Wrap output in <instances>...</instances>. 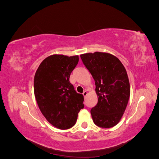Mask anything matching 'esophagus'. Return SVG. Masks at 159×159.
<instances>
[{
	"label": "esophagus",
	"mask_w": 159,
	"mask_h": 159,
	"mask_svg": "<svg viewBox=\"0 0 159 159\" xmlns=\"http://www.w3.org/2000/svg\"><path fill=\"white\" fill-rule=\"evenodd\" d=\"M87 95H88V92H87V91H84V92H83V95L84 96V97H85V96Z\"/></svg>",
	"instance_id": "34e87169"
}]
</instances>
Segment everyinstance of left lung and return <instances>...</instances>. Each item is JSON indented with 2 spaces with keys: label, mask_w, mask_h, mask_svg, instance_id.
<instances>
[{
  "label": "left lung",
  "mask_w": 159,
  "mask_h": 159,
  "mask_svg": "<svg viewBox=\"0 0 159 159\" xmlns=\"http://www.w3.org/2000/svg\"><path fill=\"white\" fill-rule=\"evenodd\" d=\"M80 57L94 79L98 97L90 111L93 121L102 128L114 127L121 119L130 96L126 70L117 57L108 53L96 52Z\"/></svg>",
  "instance_id": "8db88e82"
}]
</instances>
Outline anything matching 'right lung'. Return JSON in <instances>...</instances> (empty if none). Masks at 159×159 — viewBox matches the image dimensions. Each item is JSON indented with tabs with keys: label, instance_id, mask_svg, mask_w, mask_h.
I'll list each match as a JSON object with an SVG mask.
<instances>
[{
	"label": "right lung",
	"instance_id": "obj_1",
	"mask_svg": "<svg viewBox=\"0 0 159 159\" xmlns=\"http://www.w3.org/2000/svg\"><path fill=\"white\" fill-rule=\"evenodd\" d=\"M78 61V56L52 55L42 61L34 75V89L38 107L47 121L60 129L73 127L84 107V95L77 93L70 82Z\"/></svg>",
	"mask_w": 159,
	"mask_h": 159
}]
</instances>
